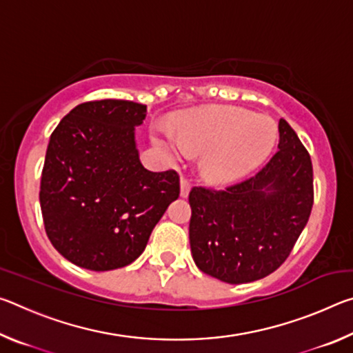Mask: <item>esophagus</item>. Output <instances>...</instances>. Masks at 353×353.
Listing matches in <instances>:
<instances>
[{"instance_id": "34e87169", "label": "esophagus", "mask_w": 353, "mask_h": 353, "mask_svg": "<svg viewBox=\"0 0 353 353\" xmlns=\"http://www.w3.org/2000/svg\"><path fill=\"white\" fill-rule=\"evenodd\" d=\"M190 188H191V185H190V181L187 177H181V196L182 198H187L188 196V193H190Z\"/></svg>"}]
</instances>
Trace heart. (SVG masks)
Here are the masks:
<instances>
[{
  "label": "heart",
  "mask_w": 353,
  "mask_h": 353,
  "mask_svg": "<svg viewBox=\"0 0 353 353\" xmlns=\"http://www.w3.org/2000/svg\"><path fill=\"white\" fill-rule=\"evenodd\" d=\"M276 124L266 115H254L241 107H214L183 117L179 137L170 129H155L154 140L171 157L187 151L204 152L202 174L207 181H236L259 165L276 141Z\"/></svg>",
  "instance_id": "1"
}]
</instances>
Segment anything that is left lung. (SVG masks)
Segmentation results:
<instances>
[{"instance_id": "obj_1", "label": "left lung", "mask_w": 353, "mask_h": 353, "mask_svg": "<svg viewBox=\"0 0 353 353\" xmlns=\"http://www.w3.org/2000/svg\"><path fill=\"white\" fill-rule=\"evenodd\" d=\"M190 246L202 272L238 285L270 276L288 259L312 213L313 165L285 119L279 149L256 172L224 190L190 191Z\"/></svg>"}]
</instances>
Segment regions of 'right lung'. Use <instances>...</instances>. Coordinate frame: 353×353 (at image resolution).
Returning <instances> with one entry per match:
<instances>
[{
	"label": "right lung",
	"instance_id": "right-lung-1",
	"mask_svg": "<svg viewBox=\"0 0 353 353\" xmlns=\"http://www.w3.org/2000/svg\"><path fill=\"white\" fill-rule=\"evenodd\" d=\"M146 112L134 101H88L50 137L40 181L45 230L59 254L85 270L139 259L181 193L174 170L152 172L140 162L135 126Z\"/></svg>",
	"mask_w": 353,
	"mask_h": 353
}]
</instances>
